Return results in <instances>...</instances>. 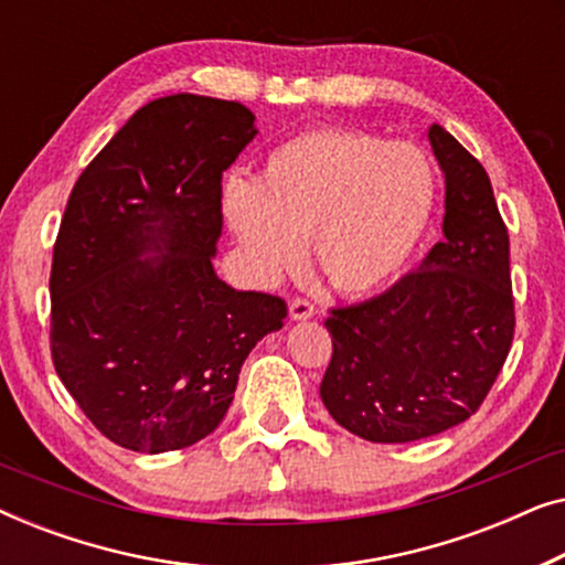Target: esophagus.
Returning a JSON list of instances; mask_svg holds the SVG:
<instances>
[{
  "mask_svg": "<svg viewBox=\"0 0 565 565\" xmlns=\"http://www.w3.org/2000/svg\"><path fill=\"white\" fill-rule=\"evenodd\" d=\"M313 313H316V308L308 298H292L290 300V319L292 321H306V319H311Z\"/></svg>",
  "mask_w": 565,
  "mask_h": 565,
  "instance_id": "1",
  "label": "esophagus"
}]
</instances>
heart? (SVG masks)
I'll list each match as a JSON object with an SVG mask.
<instances>
[{
  "label": "heart",
  "mask_w": 565,
  "mask_h": 565,
  "mask_svg": "<svg viewBox=\"0 0 565 565\" xmlns=\"http://www.w3.org/2000/svg\"><path fill=\"white\" fill-rule=\"evenodd\" d=\"M437 174L424 149L352 128L306 130L269 153L257 182L223 190L228 223L262 275L313 265L344 296L398 275L435 211Z\"/></svg>",
  "instance_id": "obj_1"
}]
</instances>
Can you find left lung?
Returning <instances> with one entry per match:
<instances>
[{
	"label": "left lung",
	"instance_id": "left-lung-1",
	"mask_svg": "<svg viewBox=\"0 0 565 565\" xmlns=\"http://www.w3.org/2000/svg\"><path fill=\"white\" fill-rule=\"evenodd\" d=\"M445 172V238L381 296L331 308L321 401L370 443H414L478 412L514 339L509 231L473 153L429 128Z\"/></svg>",
	"mask_w": 565,
	"mask_h": 565
}]
</instances>
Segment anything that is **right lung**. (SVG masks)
<instances>
[{
	"instance_id": "obj_1",
	"label": "right lung",
	"mask_w": 565,
	"mask_h": 565,
	"mask_svg": "<svg viewBox=\"0 0 565 565\" xmlns=\"http://www.w3.org/2000/svg\"><path fill=\"white\" fill-rule=\"evenodd\" d=\"M254 136L252 110L231 99H153L68 195L53 244L51 360L99 435L126 450L211 435L254 344L288 316L282 298L228 288L213 269L223 172Z\"/></svg>"
}]
</instances>
